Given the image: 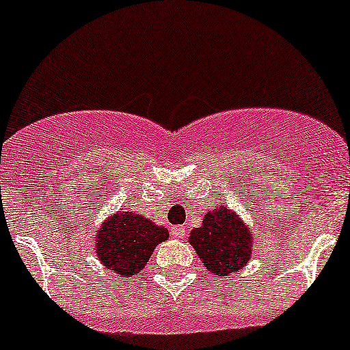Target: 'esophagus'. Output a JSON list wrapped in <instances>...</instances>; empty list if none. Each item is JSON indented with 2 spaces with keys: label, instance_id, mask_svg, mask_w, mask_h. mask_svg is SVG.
<instances>
[{
  "label": "esophagus",
  "instance_id": "34e87169",
  "mask_svg": "<svg viewBox=\"0 0 350 350\" xmlns=\"http://www.w3.org/2000/svg\"><path fill=\"white\" fill-rule=\"evenodd\" d=\"M171 235L172 239H183L185 237V227H172Z\"/></svg>",
  "mask_w": 350,
  "mask_h": 350
}]
</instances>
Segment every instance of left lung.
I'll list each match as a JSON object with an SVG mask.
<instances>
[{"mask_svg": "<svg viewBox=\"0 0 350 350\" xmlns=\"http://www.w3.org/2000/svg\"><path fill=\"white\" fill-rule=\"evenodd\" d=\"M189 242L204 267L217 276H228L241 269L250 257L249 228L225 204L208 211L200 228H193Z\"/></svg>", "mask_w": 350, "mask_h": 350, "instance_id": "obj_1", "label": "left lung"}]
</instances>
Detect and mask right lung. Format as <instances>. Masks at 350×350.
<instances>
[{
  "mask_svg": "<svg viewBox=\"0 0 350 350\" xmlns=\"http://www.w3.org/2000/svg\"><path fill=\"white\" fill-rule=\"evenodd\" d=\"M164 227H157L137 213L123 211L105 221L96 237L101 262L122 276H135L146 267L157 243L167 241Z\"/></svg>",
  "mask_w": 350,
  "mask_h": 350,
  "instance_id": "1",
  "label": "right lung"
}]
</instances>
